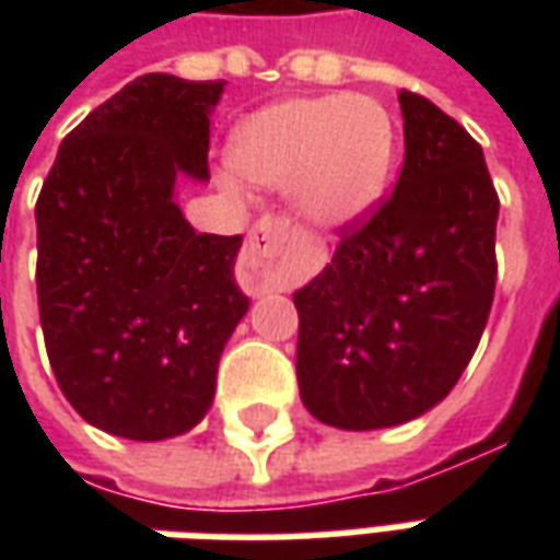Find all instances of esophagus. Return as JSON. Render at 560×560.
<instances>
[{"label":"esophagus","instance_id":"obj_1","mask_svg":"<svg viewBox=\"0 0 560 560\" xmlns=\"http://www.w3.org/2000/svg\"><path fill=\"white\" fill-rule=\"evenodd\" d=\"M300 245V233L288 219H260L248 233L243 252V272L248 291H281L291 276V257Z\"/></svg>","mask_w":560,"mask_h":560}]
</instances>
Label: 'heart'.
Instances as JSON below:
<instances>
[{
  "label": "heart",
  "instance_id": "heart-1",
  "mask_svg": "<svg viewBox=\"0 0 560 560\" xmlns=\"http://www.w3.org/2000/svg\"><path fill=\"white\" fill-rule=\"evenodd\" d=\"M228 159L248 183L288 188L305 221L348 228L384 197L396 161V119L360 92L281 98L233 128Z\"/></svg>",
  "mask_w": 560,
  "mask_h": 560
}]
</instances>
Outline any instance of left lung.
I'll list each match as a JSON object with an SVG mask.
<instances>
[{
	"label": "left lung",
	"instance_id": "obj_1",
	"mask_svg": "<svg viewBox=\"0 0 560 560\" xmlns=\"http://www.w3.org/2000/svg\"><path fill=\"white\" fill-rule=\"evenodd\" d=\"M399 104L393 195L293 293L303 405L348 432L401 425L446 399L480 345L498 276V195L480 143L422 95L401 90Z\"/></svg>",
	"mask_w": 560,
	"mask_h": 560
}]
</instances>
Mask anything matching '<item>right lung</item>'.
I'll return each instance as SVG.
<instances>
[{"label": "right lung", "mask_w": 560, "mask_h": 560, "mask_svg": "<svg viewBox=\"0 0 560 560\" xmlns=\"http://www.w3.org/2000/svg\"><path fill=\"white\" fill-rule=\"evenodd\" d=\"M221 92L131 80L62 140L35 207L47 357L71 408L116 438L195 429L248 312L233 276L243 236L197 233L179 209V185L209 183Z\"/></svg>", "instance_id": "1"}]
</instances>
